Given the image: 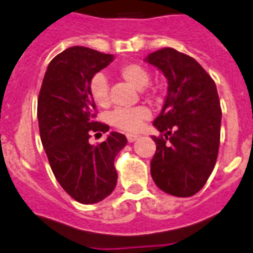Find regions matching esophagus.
<instances>
[{
	"label": "esophagus",
	"instance_id": "34e87169",
	"mask_svg": "<svg viewBox=\"0 0 253 253\" xmlns=\"http://www.w3.org/2000/svg\"><path fill=\"white\" fill-rule=\"evenodd\" d=\"M137 140V136L136 135H131V133H127V141L128 142H133Z\"/></svg>",
	"mask_w": 253,
	"mask_h": 253
}]
</instances>
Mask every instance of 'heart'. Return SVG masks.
<instances>
[{
	"mask_svg": "<svg viewBox=\"0 0 253 253\" xmlns=\"http://www.w3.org/2000/svg\"><path fill=\"white\" fill-rule=\"evenodd\" d=\"M118 74L129 85L136 89L146 86L150 79L149 71L140 63L129 62L125 63L118 69ZM89 94L91 99L99 105L107 107L109 104V87L108 81L103 74H95L89 83ZM142 94L148 98H155L158 95L157 87H144ZM150 118V111L145 107L136 108H118L109 116V121L114 127L124 129L127 132H137L141 128L145 121Z\"/></svg>",
	"mask_w": 253,
	"mask_h": 253,
	"instance_id": "heart-1",
	"label": "heart"
}]
</instances>
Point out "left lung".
Returning a JSON list of instances; mask_svg holds the SVG:
<instances>
[{
  "label": "left lung",
  "instance_id": "left-lung-1",
  "mask_svg": "<svg viewBox=\"0 0 253 253\" xmlns=\"http://www.w3.org/2000/svg\"><path fill=\"white\" fill-rule=\"evenodd\" d=\"M145 61L163 72L168 94L154 126L157 151L151 177L158 187L177 197L199 192L214 169L220 144L221 108L211 76L195 58L173 48L149 54Z\"/></svg>",
  "mask_w": 253,
  "mask_h": 253
}]
</instances>
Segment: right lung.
I'll list each match as a JSON object with an SVG mask.
<instances>
[{"label":"right lung","mask_w":253,"mask_h":253,"mask_svg":"<svg viewBox=\"0 0 253 253\" xmlns=\"http://www.w3.org/2000/svg\"><path fill=\"white\" fill-rule=\"evenodd\" d=\"M113 61L86 47H71L50 61L38 96L41 140L61 187L78 203L96 204L117 184L114 158L126 146V136L111 132L107 140L89 139L109 126L95 121V103L89 94L94 75Z\"/></svg>","instance_id":"obj_1"}]
</instances>
